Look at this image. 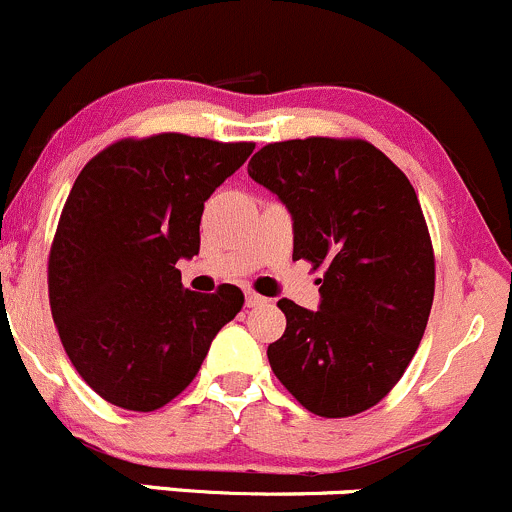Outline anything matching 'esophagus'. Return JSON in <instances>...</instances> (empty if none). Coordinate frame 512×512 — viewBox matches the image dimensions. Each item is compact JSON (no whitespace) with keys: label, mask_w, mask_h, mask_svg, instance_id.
<instances>
[{"label":"esophagus","mask_w":512,"mask_h":512,"mask_svg":"<svg viewBox=\"0 0 512 512\" xmlns=\"http://www.w3.org/2000/svg\"><path fill=\"white\" fill-rule=\"evenodd\" d=\"M263 303H266V298H263V295H258L254 291H246V305H249V308H258V305H263Z\"/></svg>","instance_id":"1"}]
</instances>
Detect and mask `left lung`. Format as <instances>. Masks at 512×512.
<instances>
[{"label":"left lung","instance_id":"left-lung-1","mask_svg":"<svg viewBox=\"0 0 512 512\" xmlns=\"http://www.w3.org/2000/svg\"><path fill=\"white\" fill-rule=\"evenodd\" d=\"M249 177L286 204L293 258L323 266L318 310L281 298L268 362L308 412L374 407L412 362L434 303V251L404 172L365 140L273 142Z\"/></svg>","mask_w":512,"mask_h":512}]
</instances>
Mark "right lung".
<instances>
[{"label":"right lung","mask_w":512,"mask_h":512,"mask_svg":"<svg viewBox=\"0 0 512 512\" xmlns=\"http://www.w3.org/2000/svg\"><path fill=\"white\" fill-rule=\"evenodd\" d=\"M254 142L179 133L120 140L73 182L49 256V300L68 360L105 402L165 407L244 305L224 286L182 288L179 258L199 254L204 202Z\"/></svg>","instance_id":"obj_1"}]
</instances>
